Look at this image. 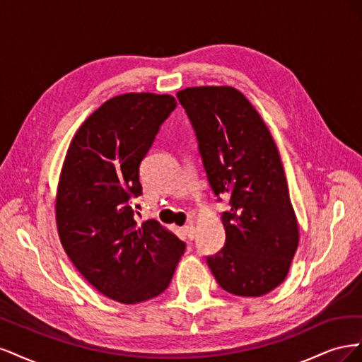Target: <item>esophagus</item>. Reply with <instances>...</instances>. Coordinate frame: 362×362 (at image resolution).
<instances>
[{"instance_id":"1","label":"esophagus","mask_w":362,"mask_h":362,"mask_svg":"<svg viewBox=\"0 0 362 362\" xmlns=\"http://www.w3.org/2000/svg\"><path fill=\"white\" fill-rule=\"evenodd\" d=\"M182 233H184V235L187 237L189 240H193V238H194V226H193V223L184 225V228H182Z\"/></svg>"}]
</instances>
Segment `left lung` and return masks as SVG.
Instances as JSON below:
<instances>
[{"label":"left lung","mask_w":362,"mask_h":362,"mask_svg":"<svg viewBox=\"0 0 362 362\" xmlns=\"http://www.w3.org/2000/svg\"><path fill=\"white\" fill-rule=\"evenodd\" d=\"M198 139L208 182L222 213L225 246L206 257L216 281L235 296L257 298L286 279L299 226L278 148L247 98L229 86L177 93Z\"/></svg>","instance_id":"obj_1"}]
</instances>
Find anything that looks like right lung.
<instances>
[{
    "label": "right lung",
    "mask_w": 362,
    "mask_h": 362,
    "mask_svg": "<svg viewBox=\"0 0 362 362\" xmlns=\"http://www.w3.org/2000/svg\"><path fill=\"white\" fill-rule=\"evenodd\" d=\"M175 107L170 95L115 96L84 120L63 163L56 199L63 249L98 291L120 303L166 290L185 249L154 218L137 225L131 206L141 194L140 163Z\"/></svg>",
    "instance_id": "obj_1"
}]
</instances>
